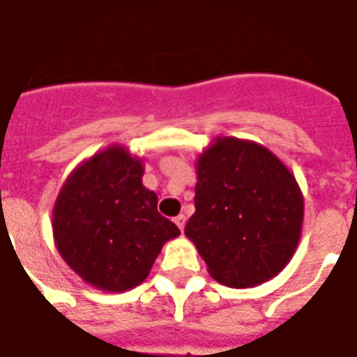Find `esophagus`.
<instances>
[{
	"mask_svg": "<svg viewBox=\"0 0 357 357\" xmlns=\"http://www.w3.org/2000/svg\"><path fill=\"white\" fill-rule=\"evenodd\" d=\"M174 222H176V226H178L179 230H183V228H185V222H187L185 214H178V216L174 218Z\"/></svg>",
	"mask_w": 357,
	"mask_h": 357,
	"instance_id": "obj_1",
	"label": "esophagus"
}]
</instances>
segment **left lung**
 I'll list each match as a JSON object with an SVG mask.
<instances>
[{"mask_svg":"<svg viewBox=\"0 0 357 357\" xmlns=\"http://www.w3.org/2000/svg\"><path fill=\"white\" fill-rule=\"evenodd\" d=\"M195 170L185 236L208 274L230 288L274 278L300 243L303 195L294 174L263 144L236 137H216Z\"/></svg>","mask_w":357,"mask_h":357,"instance_id":"obj_1","label":"left lung"}]
</instances>
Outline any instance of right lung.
Returning <instances> with one entry per match:
<instances>
[{"mask_svg": "<svg viewBox=\"0 0 357 357\" xmlns=\"http://www.w3.org/2000/svg\"><path fill=\"white\" fill-rule=\"evenodd\" d=\"M143 160L112 144L75 168L54 204L52 230L61 259L84 282L126 291L143 282L178 226L158 213L143 185Z\"/></svg>", "mask_w": 357, "mask_h": 357, "instance_id": "add662e5", "label": "right lung"}]
</instances>
